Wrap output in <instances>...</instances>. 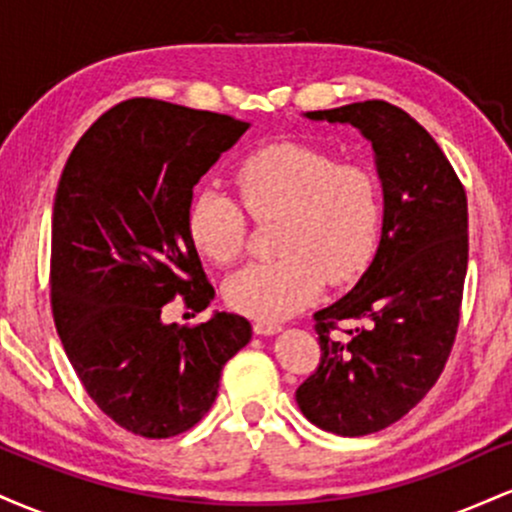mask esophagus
Masks as SVG:
<instances>
[{
    "instance_id": "1",
    "label": "esophagus",
    "mask_w": 512,
    "mask_h": 512,
    "mask_svg": "<svg viewBox=\"0 0 512 512\" xmlns=\"http://www.w3.org/2000/svg\"><path fill=\"white\" fill-rule=\"evenodd\" d=\"M252 330H255V334H262V337H272V334L281 332V325H276V322H267V320H257L255 325H252Z\"/></svg>"
}]
</instances>
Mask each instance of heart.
Listing matches in <instances>:
<instances>
[{
  "label": "heart",
  "mask_w": 512,
  "mask_h": 512,
  "mask_svg": "<svg viewBox=\"0 0 512 512\" xmlns=\"http://www.w3.org/2000/svg\"><path fill=\"white\" fill-rule=\"evenodd\" d=\"M245 209L255 219L281 216V257L243 267L226 281V303L257 320H284L313 303L322 281L342 284L361 274L380 240L378 182L366 168L337 166L322 151L272 144L236 170ZM187 231L204 257L231 264L243 250L245 214L219 190H199L187 211Z\"/></svg>",
  "instance_id": "b5f03b06"
}]
</instances>
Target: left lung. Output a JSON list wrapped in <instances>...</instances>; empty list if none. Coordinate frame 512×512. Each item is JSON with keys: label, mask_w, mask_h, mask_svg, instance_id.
Masks as SVG:
<instances>
[{"label": "left lung", "mask_w": 512, "mask_h": 512, "mask_svg": "<svg viewBox=\"0 0 512 512\" xmlns=\"http://www.w3.org/2000/svg\"><path fill=\"white\" fill-rule=\"evenodd\" d=\"M351 125L373 146L383 231L373 262L337 303L317 310L320 366L296 390L303 416L337 436L383 431L436 385L460 322L467 195L436 139L385 101L305 113ZM358 321L346 340L336 322Z\"/></svg>", "instance_id": "8db88e82"}]
</instances>
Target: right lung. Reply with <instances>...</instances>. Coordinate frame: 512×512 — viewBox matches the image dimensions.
<instances>
[{
	"instance_id": "add662e5",
	"label": "right lung",
	"mask_w": 512,
	"mask_h": 512,
	"mask_svg": "<svg viewBox=\"0 0 512 512\" xmlns=\"http://www.w3.org/2000/svg\"><path fill=\"white\" fill-rule=\"evenodd\" d=\"M250 122L154 98L98 117L74 146L52 209V315L88 397L144 438L187 431L250 342L245 317L163 322L175 296L214 301L187 231L192 190Z\"/></svg>"
}]
</instances>
